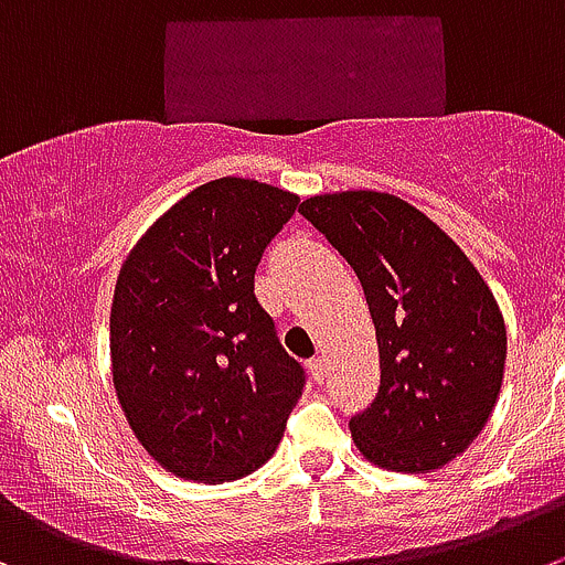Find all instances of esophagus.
<instances>
[{"mask_svg":"<svg viewBox=\"0 0 565 565\" xmlns=\"http://www.w3.org/2000/svg\"><path fill=\"white\" fill-rule=\"evenodd\" d=\"M310 374H313L316 383H324V377H327V358H324V354H316V358L310 360Z\"/></svg>","mask_w":565,"mask_h":565,"instance_id":"1","label":"esophagus"}]
</instances>
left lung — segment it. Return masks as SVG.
<instances>
[{"label": "left lung", "mask_w": 565, "mask_h": 565, "mask_svg": "<svg viewBox=\"0 0 565 565\" xmlns=\"http://www.w3.org/2000/svg\"><path fill=\"white\" fill-rule=\"evenodd\" d=\"M299 213L354 268L377 330L380 391L349 422L354 447L391 471L447 466L480 435L502 388L508 332L491 288L399 196L321 193Z\"/></svg>", "instance_id": "left-lung-1"}]
</instances>
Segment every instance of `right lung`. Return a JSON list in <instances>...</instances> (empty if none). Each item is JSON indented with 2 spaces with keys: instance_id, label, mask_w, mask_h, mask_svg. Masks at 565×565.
I'll use <instances>...</instances> for the list:
<instances>
[{
  "instance_id": "obj_1",
  "label": "right lung",
  "mask_w": 565,
  "mask_h": 565,
  "mask_svg": "<svg viewBox=\"0 0 565 565\" xmlns=\"http://www.w3.org/2000/svg\"><path fill=\"white\" fill-rule=\"evenodd\" d=\"M299 196L241 177L205 182L132 246L110 308L118 405L141 447L193 482H230L277 449L305 388L255 297L263 249Z\"/></svg>"
}]
</instances>
